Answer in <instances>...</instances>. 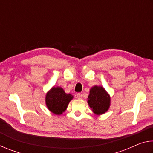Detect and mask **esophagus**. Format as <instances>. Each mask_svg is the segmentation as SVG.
<instances>
[{"label": "esophagus", "instance_id": "34e87169", "mask_svg": "<svg viewBox=\"0 0 153 153\" xmlns=\"http://www.w3.org/2000/svg\"><path fill=\"white\" fill-rule=\"evenodd\" d=\"M76 97L77 98H79V99H81V98H82V94H81V93H77V94H76Z\"/></svg>", "mask_w": 153, "mask_h": 153}]
</instances>
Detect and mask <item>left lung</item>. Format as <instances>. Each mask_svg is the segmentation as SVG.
I'll return each instance as SVG.
<instances>
[{"label": "left lung", "mask_w": 153, "mask_h": 153, "mask_svg": "<svg viewBox=\"0 0 153 153\" xmlns=\"http://www.w3.org/2000/svg\"><path fill=\"white\" fill-rule=\"evenodd\" d=\"M88 103L97 115L105 113L109 108L110 97L101 86H95L90 90Z\"/></svg>", "instance_id": "obj_1"}]
</instances>
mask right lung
Returning a JSON list of instances; mask_svg holds the SVG:
<instances>
[{
  "instance_id": "1",
  "label": "right lung",
  "mask_w": 153,
  "mask_h": 153,
  "mask_svg": "<svg viewBox=\"0 0 153 153\" xmlns=\"http://www.w3.org/2000/svg\"><path fill=\"white\" fill-rule=\"evenodd\" d=\"M73 98L71 94H66L60 87H53L46 96V104L49 110L55 115H61L66 110Z\"/></svg>"
}]
</instances>
